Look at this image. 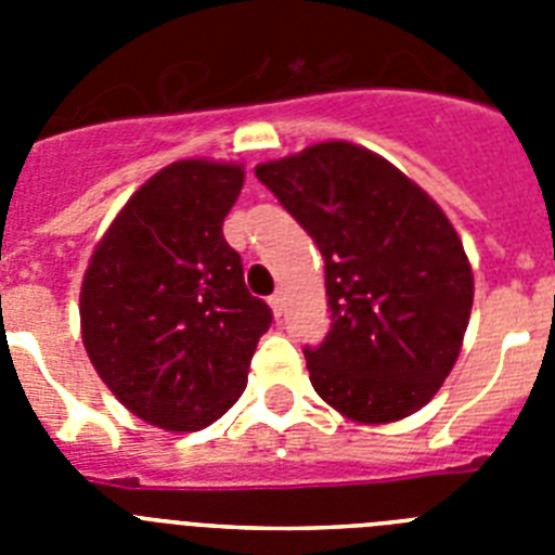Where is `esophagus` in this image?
Listing matches in <instances>:
<instances>
[{
    "mask_svg": "<svg viewBox=\"0 0 555 555\" xmlns=\"http://www.w3.org/2000/svg\"><path fill=\"white\" fill-rule=\"evenodd\" d=\"M269 306H272V313L281 320L283 317V308H286V294L283 292H274L272 297H269Z\"/></svg>",
    "mask_w": 555,
    "mask_h": 555,
    "instance_id": "esophagus-1",
    "label": "esophagus"
}]
</instances>
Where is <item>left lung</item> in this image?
<instances>
[{
	"label": "left lung",
	"instance_id": "8db88e82",
	"mask_svg": "<svg viewBox=\"0 0 555 555\" xmlns=\"http://www.w3.org/2000/svg\"><path fill=\"white\" fill-rule=\"evenodd\" d=\"M325 258L331 331L306 347L317 395L356 423L423 409L453 370L473 269L442 208L347 141L255 169Z\"/></svg>",
	"mask_w": 555,
	"mask_h": 555
}]
</instances>
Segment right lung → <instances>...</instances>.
I'll return each instance as SVG.
<instances>
[{"label":"right lung","instance_id":"obj_1","mask_svg":"<svg viewBox=\"0 0 555 555\" xmlns=\"http://www.w3.org/2000/svg\"><path fill=\"white\" fill-rule=\"evenodd\" d=\"M242 166L178 160L146 180L96 244L80 294L82 345L144 423L199 430L242 397L272 308L244 286L222 222Z\"/></svg>","mask_w":555,"mask_h":555}]
</instances>
